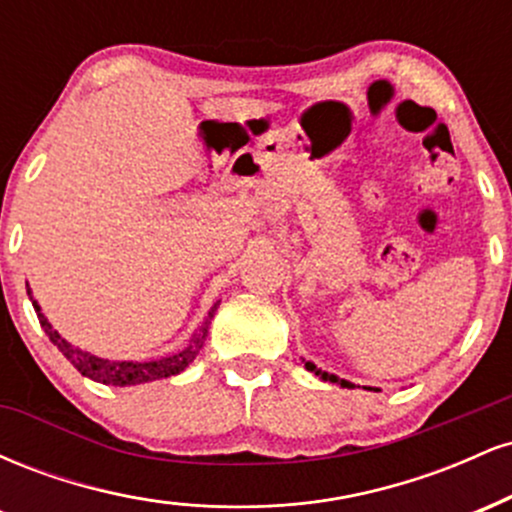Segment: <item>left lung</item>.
Here are the masks:
<instances>
[{
  "label": "left lung",
  "instance_id": "obj_1",
  "mask_svg": "<svg viewBox=\"0 0 512 512\" xmlns=\"http://www.w3.org/2000/svg\"><path fill=\"white\" fill-rule=\"evenodd\" d=\"M305 368H308L310 370V373H315V375H320V378L322 380H330V383H337V385H342V387H351V383H349V380H339L337 378V375H332V373H325V370H320V368H317L315 366V363H305Z\"/></svg>",
  "mask_w": 512,
  "mask_h": 512
}]
</instances>
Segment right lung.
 Segmentation results:
<instances>
[{
    "instance_id": "add662e5",
    "label": "right lung",
    "mask_w": 512,
    "mask_h": 512,
    "mask_svg": "<svg viewBox=\"0 0 512 512\" xmlns=\"http://www.w3.org/2000/svg\"><path fill=\"white\" fill-rule=\"evenodd\" d=\"M28 296H31V289H28ZM31 301H33L35 313H38L40 327H43L45 334H48L50 342L55 344L64 356H67V361L72 363V366L79 370L81 375H86V378L96 380V383L117 385V387L151 383V380L170 378V375L182 373V370H185L192 361H195L199 349L204 346V339H207V334H209V322H211V317H214L216 308H219V303H221V301L214 303V308L209 310V317L202 322V327H199V330L192 334L190 344H187L185 349L175 351V354H170V356L154 358V361L139 363V361H108V358L93 356V354H88V351L76 349V346L69 344L67 339L62 337V334H57V330H52L48 317L40 313V305L33 296H31Z\"/></svg>"
}]
</instances>
